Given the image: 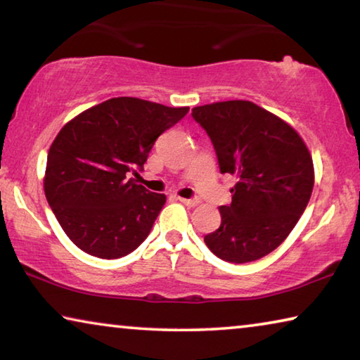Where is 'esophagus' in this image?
Returning <instances> with one entry per match:
<instances>
[{
    "label": "esophagus",
    "mask_w": 360,
    "mask_h": 360,
    "mask_svg": "<svg viewBox=\"0 0 360 360\" xmlns=\"http://www.w3.org/2000/svg\"><path fill=\"white\" fill-rule=\"evenodd\" d=\"M179 202L184 203L186 206H191V208H193V206L198 205V200H195V198H182V197H179Z\"/></svg>",
    "instance_id": "obj_1"
}]
</instances>
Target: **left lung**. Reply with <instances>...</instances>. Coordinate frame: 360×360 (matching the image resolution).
Masks as SVG:
<instances>
[{"mask_svg": "<svg viewBox=\"0 0 360 360\" xmlns=\"http://www.w3.org/2000/svg\"><path fill=\"white\" fill-rule=\"evenodd\" d=\"M214 144L221 173L236 176L221 225L205 236L219 259L246 264L281 245L314 186L313 157L294 127L252 101H217L192 109Z\"/></svg>", "mask_w": 360, "mask_h": 360, "instance_id": "1", "label": "left lung"}]
</instances>
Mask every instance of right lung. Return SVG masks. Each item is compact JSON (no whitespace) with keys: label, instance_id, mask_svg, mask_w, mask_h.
Segmentation results:
<instances>
[{"label":"right lung","instance_id":"1","mask_svg":"<svg viewBox=\"0 0 360 360\" xmlns=\"http://www.w3.org/2000/svg\"><path fill=\"white\" fill-rule=\"evenodd\" d=\"M119 96L66 122L47 154L44 193L68 238L94 257L119 259L148 238L165 193L129 178L155 139L187 114Z\"/></svg>","mask_w":360,"mask_h":360}]
</instances>
